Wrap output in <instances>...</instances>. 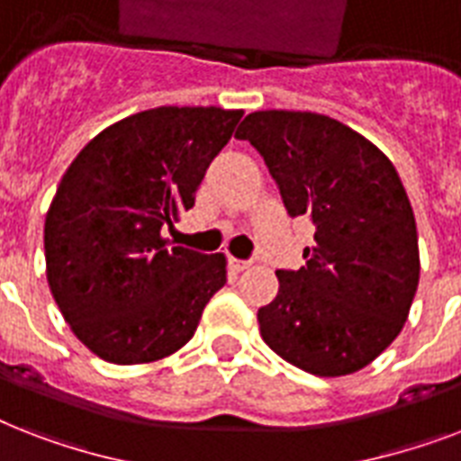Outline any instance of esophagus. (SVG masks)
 <instances>
[{"label":"esophagus","instance_id":"1","mask_svg":"<svg viewBox=\"0 0 461 461\" xmlns=\"http://www.w3.org/2000/svg\"><path fill=\"white\" fill-rule=\"evenodd\" d=\"M230 266L231 270H237V273H244L251 267V260H239V258H230Z\"/></svg>","mask_w":461,"mask_h":461}]
</instances>
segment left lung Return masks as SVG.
<instances>
[{"mask_svg": "<svg viewBox=\"0 0 461 461\" xmlns=\"http://www.w3.org/2000/svg\"><path fill=\"white\" fill-rule=\"evenodd\" d=\"M237 139L263 155L289 215L315 224L306 266L275 273L280 292L258 308L260 337L321 378L361 371L400 335L419 287L400 174L371 140L315 112H251Z\"/></svg>", "mask_w": 461, "mask_h": 461, "instance_id": "8db88e82", "label": "left lung"}]
</instances>
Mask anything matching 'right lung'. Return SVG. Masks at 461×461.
Wrapping results in <instances>:
<instances>
[{"label":"right lung","instance_id":"1","mask_svg":"<svg viewBox=\"0 0 461 461\" xmlns=\"http://www.w3.org/2000/svg\"><path fill=\"white\" fill-rule=\"evenodd\" d=\"M244 112L155 107L100 131L68 165L45 217L47 285L95 357L150 364L194 337L227 282L224 253L169 246L205 169Z\"/></svg>","mask_w":461,"mask_h":461}]
</instances>
